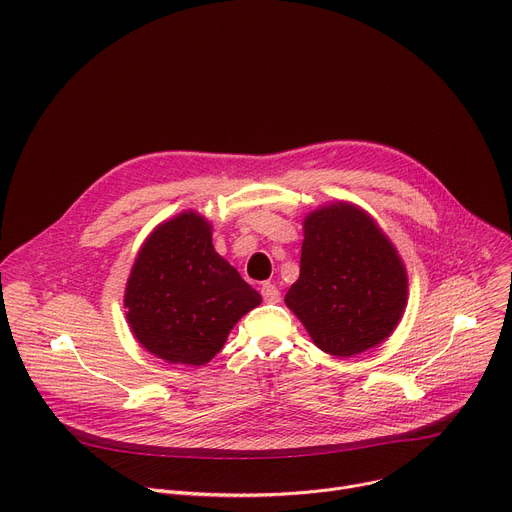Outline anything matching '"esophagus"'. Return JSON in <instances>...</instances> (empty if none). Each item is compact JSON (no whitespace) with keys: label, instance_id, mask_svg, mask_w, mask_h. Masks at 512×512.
<instances>
[{"label":"esophagus","instance_id":"1","mask_svg":"<svg viewBox=\"0 0 512 512\" xmlns=\"http://www.w3.org/2000/svg\"><path fill=\"white\" fill-rule=\"evenodd\" d=\"M261 297L265 303H280V290L272 282H263Z\"/></svg>","mask_w":512,"mask_h":512}]
</instances>
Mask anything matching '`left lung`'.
Here are the masks:
<instances>
[{"label":"left lung","mask_w":512,"mask_h":512,"mask_svg":"<svg viewBox=\"0 0 512 512\" xmlns=\"http://www.w3.org/2000/svg\"><path fill=\"white\" fill-rule=\"evenodd\" d=\"M286 305L321 351L353 357L396 328L407 305V272L365 211L334 203L307 215L301 276Z\"/></svg>","instance_id":"1"}]
</instances>
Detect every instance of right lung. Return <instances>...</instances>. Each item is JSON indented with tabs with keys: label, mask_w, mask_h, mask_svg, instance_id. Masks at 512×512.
<instances>
[{
	"label": "right lung",
	"mask_w": 512,
	"mask_h": 512,
	"mask_svg": "<svg viewBox=\"0 0 512 512\" xmlns=\"http://www.w3.org/2000/svg\"><path fill=\"white\" fill-rule=\"evenodd\" d=\"M259 303V292L215 253L209 224L193 211L151 232L124 297L137 340L155 357L182 365L211 361L236 321Z\"/></svg>",
	"instance_id": "1"
}]
</instances>
